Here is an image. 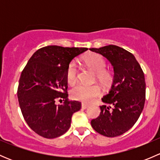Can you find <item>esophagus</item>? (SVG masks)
<instances>
[{
  "label": "esophagus",
  "instance_id": "obj_1",
  "mask_svg": "<svg viewBox=\"0 0 160 160\" xmlns=\"http://www.w3.org/2000/svg\"><path fill=\"white\" fill-rule=\"evenodd\" d=\"M81 107H82V108H83V109H87V108H88L90 107V105H89V104H84V103H82Z\"/></svg>",
  "mask_w": 160,
  "mask_h": 160
}]
</instances>
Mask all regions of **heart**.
<instances>
[{"mask_svg": "<svg viewBox=\"0 0 160 160\" xmlns=\"http://www.w3.org/2000/svg\"><path fill=\"white\" fill-rule=\"evenodd\" d=\"M83 62L87 67L97 72V79L104 86H107L111 81V74L106 68V62L103 56L99 54L87 55L83 58ZM66 78L69 84L72 85L77 80V69L74 62H70L66 72ZM101 93V88L98 84L86 85L78 84L71 90V96L77 101L90 102Z\"/></svg>", "mask_w": 160, "mask_h": 160, "instance_id": "obj_1", "label": "heart"}]
</instances>
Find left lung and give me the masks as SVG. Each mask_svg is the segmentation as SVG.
<instances>
[{"instance_id":"obj_1","label":"left lung","mask_w":160,"mask_h":160,"mask_svg":"<svg viewBox=\"0 0 160 160\" xmlns=\"http://www.w3.org/2000/svg\"><path fill=\"white\" fill-rule=\"evenodd\" d=\"M90 51L108 59L114 69V79L108 93L103 97L101 114L91 126L101 135L116 137L135 124L146 101L144 72L133 54L119 46L109 45Z\"/></svg>"}]
</instances>
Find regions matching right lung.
<instances>
[{"instance_id": "1", "label": "right lung", "mask_w": 160, "mask_h": 160, "mask_svg": "<svg viewBox=\"0 0 160 160\" xmlns=\"http://www.w3.org/2000/svg\"><path fill=\"white\" fill-rule=\"evenodd\" d=\"M88 48L49 46L30 58L19 79L18 98L22 115L35 133L46 138L63 135L81 103L69 101L66 72L73 58ZM63 98L58 106L56 99Z\"/></svg>"}]
</instances>
